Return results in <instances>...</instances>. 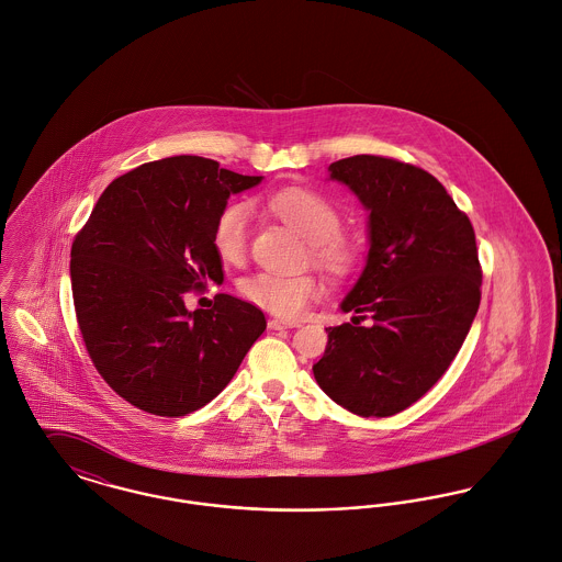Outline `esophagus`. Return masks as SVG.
I'll return each mask as SVG.
<instances>
[{
    "instance_id": "34e87169",
    "label": "esophagus",
    "mask_w": 562,
    "mask_h": 562,
    "mask_svg": "<svg viewBox=\"0 0 562 562\" xmlns=\"http://www.w3.org/2000/svg\"><path fill=\"white\" fill-rule=\"evenodd\" d=\"M267 327L269 329H293V327H300V323H286V321H280V318H269Z\"/></svg>"
}]
</instances>
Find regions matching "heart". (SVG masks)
<instances>
[{
    "instance_id": "heart-1",
    "label": "heart",
    "mask_w": 562,
    "mask_h": 562,
    "mask_svg": "<svg viewBox=\"0 0 562 562\" xmlns=\"http://www.w3.org/2000/svg\"><path fill=\"white\" fill-rule=\"evenodd\" d=\"M267 204L311 241L314 258L327 271L340 276L349 269L351 250L338 237L342 217L329 200L311 189L286 188L269 193ZM250 231V204H228L213 226V248L217 256L224 262H239L248 250ZM239 291L262 311L282 318H297L321 295V282L311 273L256 271L239 282Z\"/></svg>"
}]
</instances>
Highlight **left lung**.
<instances>
[{
  "label": "left lung",
  "instance_id": "8db88e82",
  "mask_svg": "<svg viewBox=\"0 0 562 562\" xmlns=\"http://www.w3.org/2000/svg\"><path fill=\"white\" fill-rule=\"evenodd\" d=\"M327 170L369 211V254L340 302L351 323L325 329L312 373L345 409L394 416L436 385L472 327L483 280L474 228L416 166L356 155Z\"/></svg>",
  "mask_w": 562,
  "mask_h": 562
}]
</instances>
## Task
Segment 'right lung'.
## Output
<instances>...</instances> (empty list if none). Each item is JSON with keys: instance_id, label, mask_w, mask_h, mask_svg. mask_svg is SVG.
I'll return each mask as SVG.
<instances>
[{"instance_id": "1", "label": "right lung", "mask_w": 562, "mask_h": 562, "mask_svg": "<svg viewBox=\"0 0 562 562\" xmlns=\"http://www.w3.org/2000/svg\"><path fill=\"white\" fill-rule=\"evenodd\" d=\"M260 181L204 157L150 161L112 181L75 237L77 323L97 371L131 405L168 418L204 407L265 331V314L233 295L186 306L191 289L224 282L215 220Z\"/></svg>"}]
</instances>
